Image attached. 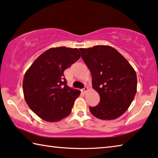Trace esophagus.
<instances>
[{"mask_svg": "<svg viewBox=\"0 0 158 158\" xmlns=\"http://www.w3.org/2000/svg\"><path fill=\"white\" fill-rule=\"evenodd\" d=\"M87 90H88V88H87V87H84L83 89H82V92L83 93H86Z\"/></svg>", "mask_w": 158, "mask_h": 158, "instance_id": "esophagus-1", "label": "esophagus"}]
</instances>
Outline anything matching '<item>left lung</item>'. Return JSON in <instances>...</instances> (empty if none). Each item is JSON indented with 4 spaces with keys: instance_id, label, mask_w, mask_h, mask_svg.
<instances>
[{
    "instance_id": "left-lung-1",
    "label": "left lung",
    "mask_w": 158,
    "mask_h": 158,
    "mask_svg": "<svg viewBox=\"0 0 158 158\" xmlns=\"http://www.w3.org/2000/svg\"><path fill=\"white\" fill-rule=\"evenodd\" d=\"M81 56L92 74V87L100 102L89 107L93 115L114 120L122 115L135 96L137 78L134 69L124 56L110 46L81 48Z\"/></svg>"
}]
</instances>
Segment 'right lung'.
I'll list each match as a JSON object with an SVG mask.
<instances>
[{"label":"right lung","instance_id":"add662e5","mask_svg":"<svg viewBox=\"0 0 158 158\" xmlns=\"http://www.w3.org/2000/svg\"><path fill=\"white\" fill-rule=\"evenodd\" d=\"M80 57L77 48H50L26 72L23 81L24 99L38 117L48 122H57L71 113L81 91L67 85L64 71Z\"/></svg>","mask_w":158,"mask_h":158}]
</instances>
